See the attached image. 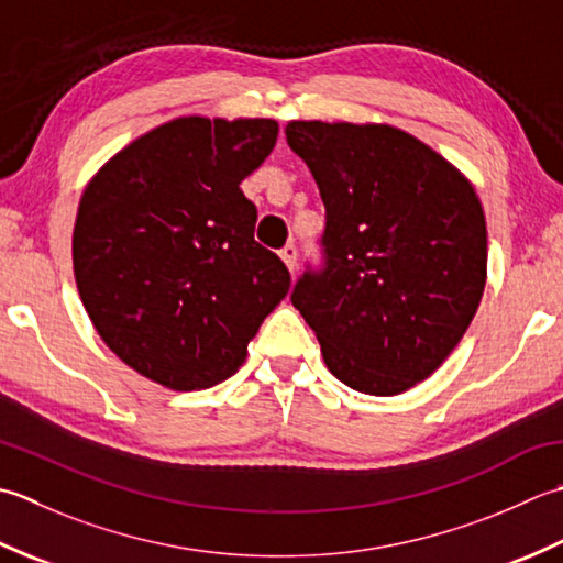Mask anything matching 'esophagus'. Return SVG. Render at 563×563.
I'll list each match as a JSON object with an SVG mask.
<instances>
[{
	"label": "esophagus",
	"mask_w": 563,
	"mask_h": 563,
	"mask_svg": "<svg viewBox=\"0 0 563 563\" xmlns=\"http://www.w3.org/2000/svg\"><path fill=\"white\" fill-rule=\"evenodd\" d=\"M279 257L284 260V265L294 272V269H296V262H298V247H296L294 243H286V245L279 250Z\"/></svg>",
	"instance_id": "34e87169"
}]
</instances>
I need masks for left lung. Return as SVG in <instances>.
Wrapping results in <instances>:
<instances>
[{
    "label": "left lung",
    "instance_id": "left-lung-1",
    "mask_svg": "<svg viewBox=\"0 0 563 563\" xmlns=\"http://www.w3.org/2000/svg\"><path fill=\"white\" fill-rule=\"evenodd\" d=\"M286 143L325 203L320 267L291 303L332 376L396 396L450 357L486 286L488 235L468 179L391 125L291 121Z\"/></svg>",
    "mask_w": 563,
    "mask_h": 563
}]
</instances>
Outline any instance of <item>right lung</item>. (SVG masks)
Returning <instances> with one entry per match:
<instances>
[{
  "mask_svg": "<svg viewBox=\"0 0 563 563\" xmlns=\"http://www.w3.org/2000/svg\"><path fill=\"white\" fill-rule=\"evenodd\" d=\"M272 119H175L113 155L79 201L77 291L109 350L197 391L233 376L291 274L255 240L240 181L277 143Z\"/></svg>",
  "mask_w": 563,
  "mask_h": 563,
  "instance_id": "add662e5",
  "label": "right lung"
}]
</instances>
